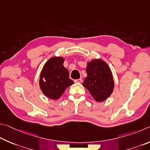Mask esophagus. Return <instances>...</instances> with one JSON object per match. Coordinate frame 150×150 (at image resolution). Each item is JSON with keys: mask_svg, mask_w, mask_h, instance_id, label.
I'll list each match as a JSON object with an SVG mask.
<instances>
[{"mask_svg": "<svg viewBox=\"0 0 150 150\" xmlns=\"http://www.w3.org/2000/svg\"><path fill=\"white\" fill-rule=\"evenodd\" d=\"M82 82H83V80H82V78H80V79L74 80V82H76V83H82Z\"/></svg>", "mask_w": 150, "mask_h": 150, "instance_id": "34e87169", "label": "esophagus"}]
</instances>
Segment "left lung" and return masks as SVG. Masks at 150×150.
Returning a JSON list of instances; mask_svg holds the SVG:
<instances>
[{
	"label": "left lung",
	"mask_w": 150,
	"mask_h": 150,
	"mask_svg": "<svg viewBox=\"0 0 150 150\" xmlns=\"http://www.w3.org/2000/svg\"><path fill=\"white\" fill-rule=\"evenodd\" d=\"M87 76L83 82L97 102H103L109 98L114 90L115 83L109 65L100 59L87 63Z\"/></svg>",
	"instance_id": "8db88e82"
}]
</instances>
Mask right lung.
<instances>
[{
    "instance_id": "obj_1",
    "label": "right lung",
    "mask_w": 150,
    "mask_h": 150,
    "mask_svg": "<svg viewBox=\"0 0 150 150\" xmlns=\"http://www.w3.org/2000/svg\"><path fill=\"white\" fill-rule=\"evenodd\" d=\"M64 59L53 57L44 64L39 76V87L49 99H59L66 89L74 83L70 79L69 72L63 65Z\"/></svg>"
}]
</instances>
